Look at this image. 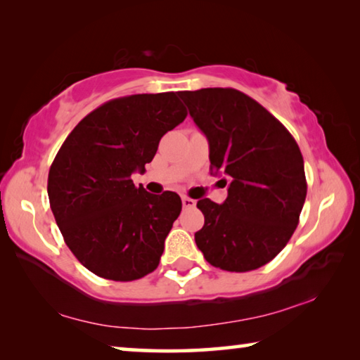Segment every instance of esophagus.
Wrapping results in <instances>:
<instances>
[{"label": "esophagus", "mask_w": 360, "mask_h": 360, "mask_svg": "<svg viewBox=\"0 0 360 360\" xmlns=\"http://www.w3.org/2000/svg\"><path fill=\"white\" fill-rule=\"evenodd\" d=\"M182 206H184L186 210H187V208H193V206H195V200L188 198V197H182Z\"/></svg>", "instance_id": "esophagus-1"}]
</instances>
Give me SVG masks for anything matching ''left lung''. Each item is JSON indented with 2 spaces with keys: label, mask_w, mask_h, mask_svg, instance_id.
Returning <instances> with one entry per match:
<instances>
[{
  "label": "left lung",
  "mask_w": 360,
  "mask_h": 360,
  "mask_svg": "<svg viewBox=\"0 0 360 360\" xmlns=\"http://www.w3.org/2000/svg\"><path fill=\"white\" fill-rule=\"evenodd\" d=\"M179 96L208 139L211 173L229 178L222 205L198 200L205 225L195 243L221 270L264 266L288 245L307 198L298 144L275 115L240 90L200 89Z\"/></svg>",
  "instance_id": "8db88e82"
}]
</instances>
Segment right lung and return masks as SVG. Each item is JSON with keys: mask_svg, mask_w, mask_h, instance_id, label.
Wrapping results in <instances>:
<instances>
[{"mask_svg": "<svg viewBox=\"0 0 360 360\" xmlns=\"http://www.w3.org/2000/svg\"><path fill=\"white\" fill-rule=\"evenodd\" d=\"M186 115L174 92L114 98L85 115L53 158L51 210L66 246L96 276L135 281L158 266L182 202L136 187L131 174Z\"/></svg>", "mask_w": 360, "mask_h": 360, "instance_id": "add662e5", "label": "right lung"}]
</instances>
